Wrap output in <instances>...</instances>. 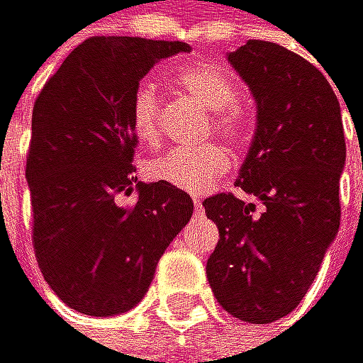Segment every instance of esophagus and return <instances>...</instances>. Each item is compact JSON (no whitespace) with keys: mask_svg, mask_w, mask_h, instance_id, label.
I'll return each instance as SVG.
<instances>
[{"mask_svg":"<svg viewBox=\"0 0 363 363\" xmlns=\"http://www.w3.org/2000/svg\"><path fill=\"white\" fill-rule=\"evenodd\" d=\"M194 209H196V214L203 212V201L201 199H194Z\"/></svg>","mask_w":363,"mask_h":363,"instance_id":"34e87169","label":"esophagus"}]
</instances>
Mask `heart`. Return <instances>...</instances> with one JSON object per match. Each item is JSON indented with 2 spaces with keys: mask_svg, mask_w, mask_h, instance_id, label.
Listing matches in <instances>:
<instances>
[{
  "mask_svg": "<svg viewBox=\"0 0 363 363\" xmlns=\"http://www.w3.org/2000/svg\"><path fill=\"white\" fill-rule=\"evenodd\" d=\"M174 82L196 98L207 111H212L214 129L230 143H241L247 135V116L238 106L241 86L236 77L220 67L196 64V67L180 69L174 75ZM131 127L138 140L154 145L160 135V96L154 82L143 79L131 93ZM230 167L228 151L218 145H205L199 149H172L160 158L151 160L147 174L176 189L189 194H203L216 183Z\"/></svg>",
  "mask_w": 363,
  "mask_h": 363,
  "instance_id": "heart-1",
  "label": "heart"
}]
</instances>
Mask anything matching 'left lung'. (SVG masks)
Here are the masks:
<instances>
[{"label":"left lung","mask_w":363,"mask_h":363,"mask_svg":"<svg viewBox=\"0 0 363 363\" xmlns=\"http://www.w3.org/2000/svg\"><path fill=\"white\" fill-rule=\"evenodd\" d=\"M228 62L257 102V129L236 187L265 209L252 216L255 205L234 194L203 201L220 234L207 281L230 315L270 323L299 306L339 230L342 106L315 64L279 44L250 40Z\"/></svg>","instance_id":"8db88e82"}]
</instances>
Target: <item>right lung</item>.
<instances>
[{
	"label": "right lung",
	"mask_w": 363,
	"mask_h": 363,
	"mask_svg": "<svg viewBox=\"0 0 363 363\" xmlns=\"http://www.w3.org/2000/svg\"><path fill=\"white\" fill-rule=\"evenodd\" d=\"M185 42L91 38L71 50L33 106L26 180L33 247L44 281L91 317L127 313L194 212L189 194L138 183L131 93ZM136 191L131 206L120 196Z\"/></svg>",
	"instance_id": "right-lung-1"
}]
</instances>
